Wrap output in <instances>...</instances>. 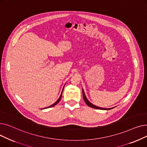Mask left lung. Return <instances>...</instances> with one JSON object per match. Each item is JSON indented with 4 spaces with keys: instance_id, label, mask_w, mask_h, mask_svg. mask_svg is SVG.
<instances>
[{
    "instance_id": "left-lung-1",
    "label": "left lung",
    "mask_w": 147,
    "mask_h": 147,
    "mask_svg": "<svg viewBox=\"0 0 147 147\" xmlns=\"http://www.w3.org/2000/svg\"><path fill=\"white\" fill-rule=\"evenodd\" d=\"M82 92H83V97L84 102H85V103L87 104V105H88L89 107H90L91 108H93V109H98V110H109L113 109L114 108V107H112V108H110V109H105V108H102V107L96 106V105H94L93 104H92L90 102H89V100L87 99V98L85 95V94H84V90L83 89H82Z\"/></svg>"
}]
</instances>
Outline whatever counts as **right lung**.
<instances>
[{"mask_svg":"<svg viewBox=\"0 0 147 147\" xmlns=\"http://www.w3.org/2000/svg\"><path fill=\"white\" fill-rule=\"evenodd\" d=\"M64 86H64V87H63V90H62V92H61V95H60V96H59V98L58 99V100L57 101L54 103V104H52L51 105H50V106H49V107H46V108H44V109H48V108H51V107H53V106H55V105H57L59 101H60V100H61V97H62V94H63V89H64Z\"/></svg>","mask_w":147,"mask_h":147,"instance_id":"right-lung-1","label":"right lung"}]
</instances>
